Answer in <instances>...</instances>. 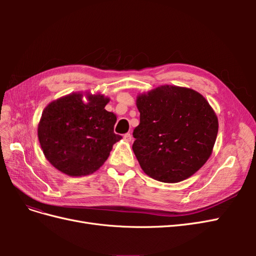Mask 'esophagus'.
<instances>
[{
  "instance_id": "esophagus-1",
  "label": "esophagus",
  "mask_w": 256,
  "mask_h": 256,
  "mask_svg": "<svg viewBox=\"0 0 256 256\" xmlns=\"http://www.w3.org/2000/svg\"><path fill=\"white\" fill-rule=\"evenodd\" d=\"M124 138H125V141H127V142H130L131 141V138H132V136H131V134H124Z\"/></svg>"
}]
</instances>
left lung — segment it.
<instances>
[{"label": "left lung", "mask_w": 256, "mask_h": 256, "mask_svg": "<svg viewBox=\"0 0 256 256\" xmlns=\"http://www.w3.org/2000/svg\"><path fill=\"white\" fill-rule=\"evenodd\" d=\"M140 124L132 150L143 171L162 182H178L212 154L218 118L198 92L164 85L138 96Z\"/></svg>", "instance_id": "8db88e82"}]
</instances>
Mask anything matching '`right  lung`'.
Listing matches in <instances>:
<instances>
[{"mask_svg":"<svg viewBox=\"0 0 256 256\" xmlns=\"http://www.w3.org/2000/svg\"><path fill=\"white\" fill-rule=\"evenodd\" d=\"M108 102L102 95H90L84 102L81 94H72L44 110L38 138L46 158L58 171L84 176L104 164L122 138L114 134L116 116L104 109Z\"/></svg>","mask_w":256,"mask_h":256,"instance_id":"right-lung-1","label":"right lung"}]
</instances>
